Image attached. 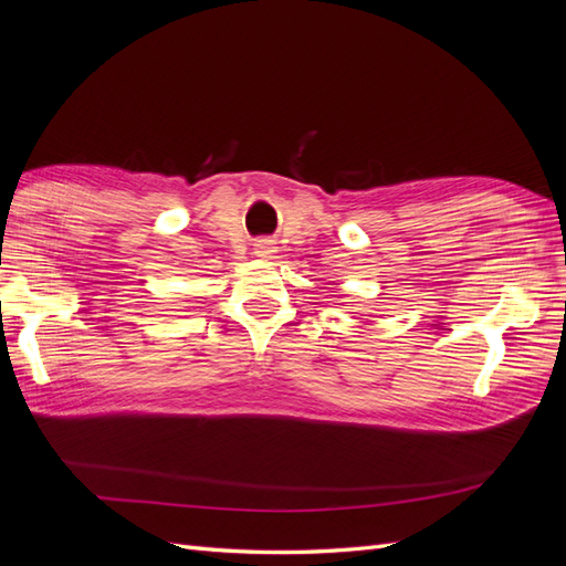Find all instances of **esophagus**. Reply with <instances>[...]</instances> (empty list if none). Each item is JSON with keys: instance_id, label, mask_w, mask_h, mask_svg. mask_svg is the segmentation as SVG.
I'll return each mask as SVG.
<instances>
[{"instance_id": "esophagus-1", "label": "esophagus", "mask_w": 566, "mask_h": 566, "mask_svg": "<svg viewBox=\"0 0 566 566\" xmlns=\"http://www.w3.org/2000/svg\"><path fill=\"white\" fill-rule=\"evenodd\" d=\"M273 252H276V243L269 241V238H260V241L254 243V254L262 256V260H269Z\"/></svg>"}]
</instances>
